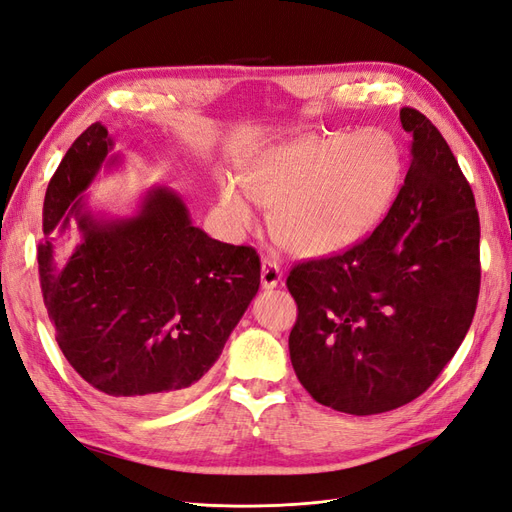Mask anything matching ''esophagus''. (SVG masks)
Returning a JSON list of instances; mask_svg holds the SVG:
<instances>
[{
  "label": "esophagus",
  "mask_w": 512,
  "mask_h": 512,
  "mask_svg": "<svg viewBox=\"0 0 512 512\" xmlns=\"http://www.w3.org/2000/svg\"><path fill=\"white\" fill-rule=\"evenodd\" d=\"M282 269L275 265V262H271L269 258L262 260V267H260V282H262V288H275L277 284L282 282Z\"/></svg>",
  "instance_id": "esophagus-1"
}]
</instances>
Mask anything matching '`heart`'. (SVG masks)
<instances>
[{
	"mask_svg": "<svg viewBox=\"0 0 512 512\" xmlns=\"http://www.w3.org/2000/svg\"><path fill=\"white\" fill-rule=\"evenodd\" d=\"M406 156L382 128L307 134L269 151L241 183L224 179L218 213L232 235L256 226V203L271 209V235L299 258L346 252L374 232L397 203Z\"/></svg>",
	"mask_w": 512,
	"mask_h": 512,
	"instance_id": "b5f03b06",
	"label": "heart"
}]
</instances>
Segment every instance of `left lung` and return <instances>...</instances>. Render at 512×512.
<instances>
[{
	"instance_id": "8db88e82",
	"label": "left lung",
	"mask_w": 512,
	"mask_h": 512,
	"mask_svg": "<svg viewBox=\"0 0 512 512\" xmlns=\"http://www.w3.org/2000/svg\"><path fill=\"white\" fill-rule=\"evenodd\" d=\"M412 134L397 203L371 235L288 275V339L318 404L367 416L425 393L466 337L478 301L480 224L470 183L438 128L401 108Z\"/></svg>"
}]
</instances>
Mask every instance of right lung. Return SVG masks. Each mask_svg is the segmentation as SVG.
I'll return each instance as SVG.
<instances>
[{
	"mask_svg": "<svg viewBox=\"0 0 512 512\" xmlns=\"http://www.w3.org/2000/svg\"><path fill=\"white\" fill-rule=\"evenodd\" d=\"M102 123L68 149L46 188L38 267L55 339L85 382L132 408L194 391L260 286L252 247L211 239L183 198L151 185L132 215L94 211L83 194L121 164ZM74 227L80 239L67 232Z\"/></svg>",
	"mask_w": 512,
	"mask_h": 512,
	"instance_id": "obj_1",
	"label": "right lung"
}]
</instances>
